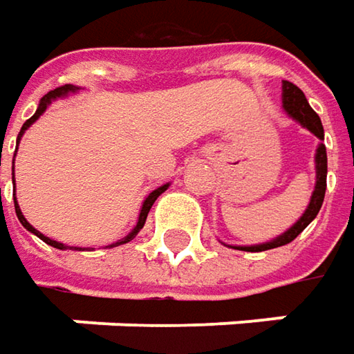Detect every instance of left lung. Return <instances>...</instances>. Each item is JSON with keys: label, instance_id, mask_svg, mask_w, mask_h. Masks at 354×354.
<instances>
[{"label": "left lung", "instance_id": "left-lung-1", "mask_svg": "<svg viewBox=\"0 0 354 354\" xmlns=\"http://www.w3.org/2000/svg\"><path fill=\"white\" fill-rule=\"evenodd\" d=\"M283 106L289 115L293 116L295 120H299L301 124H303L307 131L313 132L317 138H321V140L325 138V134H323V124H321L319 115L309 106V102H307V99H305V95H303V91H301L299 86L289 83V81H283ZM315 166V190H313L311 202H309V206L305 209V214L301 216L299 222L295 223L293 227H289L283 236H279V238L273 239V241L261 243V245H245V248H238V250H241V252H266V250H273V248H281L285 243L293 241L309 223L315 220V216L319 214L321 206H323V198H325V190H327V150H325V145H319V148H317Z\"/></svg>", "mask_w": 354, "mask_h": 354}]
</instances>
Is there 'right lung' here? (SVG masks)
<instances>
[{"label": "right lung", "mask_w": 354, "mask_h": 354, "mask_svg": "<svg viewBox=\"0 0 354 354\" xmlns=\"http://www.w3.org/2000/svg\"><path fill=\"white\" fill-rule=\"evenodd\" d=\"M75 91H77V86L63 85V86H57V88H55V91H51V93H47V95H45V97L41 99V102H39V109H37V111H35V115L31 116L29 120H25V124H24V127H21V132H19V138H21V134H24V132L27 131V127H29L31 122H35L39 116L43 115V111H45V109L49 106V102H51V100L59 99V97H65L67 93H75ZM19 138H17V142H19ZM166 188H168V184H164V186H160V188H156L154 192L148 196L147 200H145V204H142V209H140V216H138V223H136V227L132 230V232H131V234H129V236H127V238L120 239V241H116V243H113L111 248H115V245H120V243H127V241H131V239L134 238V236H136V234H138L140 230H142V225H145V222H147V216H148V212H150V207H152V204L156 202V198H158V196H160V194L164 192ZM15 214H17L19 222L24 223V227H27V230H29L31 234H35V236H37L39 239H43L45 243L53 245V248H57V250H67V245H63V243H59V241H53V239L45 238V236H43L41 232H37V230H35V227H33L31 223L27 222V220H25V218H24V214H21V209H19V206H17V200H15ZM77 250H79V248H77Z\"/></svg>", "instance_id": "right-lung-1"}]
</instances>
